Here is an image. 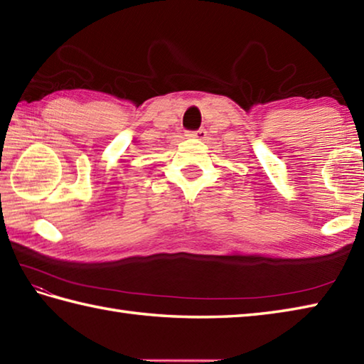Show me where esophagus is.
Segmentation results:
<instances>
[{
  "instance_id": "esophagus-1",
  "label": "esophagus",
  "mask_w": 364,
  "mask_h": 364,
  "mask_svg": "<svg viewBox=\"0 0 364 364\" xmlns=\"http://www.w3.org/2000/svg\"><path fill=\"white\" fill-rule=\"evenodd\" d=\"M188 137H194V139H205L206 131L205 129H198V131H188Z\"/></svg>"
}]
</instances>
